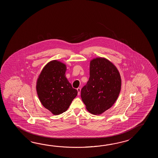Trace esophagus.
Returning <instances> with one entry per match:
<instances>
[{"label":"esophagus","mask_w":158,"mask_h":158,"mask_svg":"<svg viewBox=\"0 0 158 158\" xmlns=\"http://www.w3.org/2000/svg\"><path fill=\"white\" fill-rule=\"evenodd\" d=\"M77 90L78 91V95H79L80 94L81 89L80 88V87H78V88H77Z\"/></svg>","instance_id":"1"}]
</instances>
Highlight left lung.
Masks as SVG:
<instances>
[{
	"label": "left lung",
	"instance_id": "1",
	"mask_svg": "<svg viewBox=\"0 0 158 158\" xmlns=\"http://www.w3.org/2000/svg\"><path fill=\"white\" fill-rule=\"evenodd\" d=\"M121 86L120 73L111 61L103 57L93 59L90 77L81 91L87 111L99 114L110 108L118 99Z\"/></svg>",
	"mask_w": 158,
	"mask_h": 158
}]
</instances>
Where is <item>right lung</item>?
Returning a JSON list of instances; mask_svg holds the SVG:
<instances>
[{
  "instance_id": "add662e5",
  "label": "right lung",
  "mask_w": 158,
  "mask_h": 158,
  "mask_svg": "<svg viewBox=\"0 0 158 158\" xmlns=\"http://www.w3.org/2000/svg\"><path fill=\"white\" fill-rule=\"evenodd\" d=\"M67 67L57 60H52L44 68L37 80V94L44 107L55 115L67 111L77 95L65 77Z\"/></svg>"
}]
</instances>
